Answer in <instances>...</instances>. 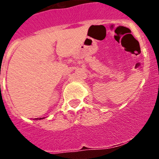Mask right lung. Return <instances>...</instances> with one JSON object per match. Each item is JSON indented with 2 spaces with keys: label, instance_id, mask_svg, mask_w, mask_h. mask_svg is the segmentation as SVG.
Listing matches in <instances>:
<instances>
[{
  "label": "right lung",
  "instance_id": "obj_1",
  "mask_svg": "<svg viewBox=\"0 0 159 159\" xmlns=\"http://www.w3.org/2000/svg\"><path fill=\"white\" fill-rule=\"evenodd\" d=\"M42 119H43V118H42ZM41 118H40V119H42Z\"/></svg>",
  "mask_w": 159,
  "mask_h": 159
}]
</instances>
